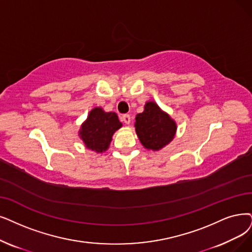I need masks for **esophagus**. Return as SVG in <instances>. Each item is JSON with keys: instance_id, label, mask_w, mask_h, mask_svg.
Wrapping results in <instances>:
<instances>
[{"instance_id": "1", "label": "esophagus", "mask_w": 252, "mask_h": 252, "mask_svg": "<svg viewBox=\"0 0 252 252\" xmlns=\"http://www.w3.org/2000/svg\"><path fill=\"white\" fill-rule=\"evenodd\" d=\"M122 121H123V122L125 123V124H130V121H131V118H130V116L129 115H123L122 116Z\"/></svg>"}]
</instances>
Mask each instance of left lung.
Listing matches in <instances>:
<instances>
[{"label": "left lung", "instance_id": "8db88e82", "mask_svg": "<svg viewBox=\"0 0 252 252\" xmlns=\"http://www.w3.org/2000/svg\"><path fill=\"white\" fill-rule=\"evenodd\" d=\"M134 126L142 145L153 151L172 142L177 130L175 121L153 101L147 102L144 112L136 115Z\"/></svg>", "mask_w": 252, "mask_h": 252}]
</instances>
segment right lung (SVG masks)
Segmentation results:
<instances>
[{"label": "right lung", "mask_w": 252, "mask_h": 252, "mask_svg": "<svg viewBox=\"0 0 252 252\" xmlns=\"http://www.w3.org/2000/svg\"><path fill=\"white\" fill-rule=\"evenodd\" d=\"M121 127L122 123L116 113H105L101 107H95L83 123L79 136L88 149L102 153L108 149L113 134Z\"/></svg>", "instance_id": "right-lung-1"}]
</instances>
